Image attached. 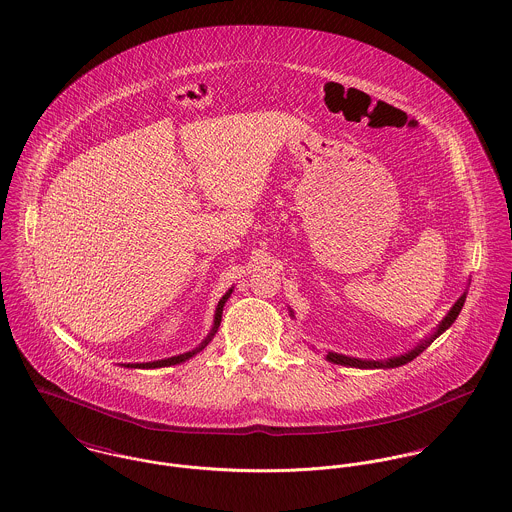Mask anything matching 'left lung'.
<instances>
[{
    "instance_id": "left-lung-1",
    "label": "left lung",
    "mask_w": 512,
    "mask_h": 512,
    "mask_svg": "<svg viewBox=\"0 0 512 512\" xmlns=\"http://www.w3.org/2000/svg\"><path fill=\"white\" fill-rule=\"evenodd\" d=\"M463 303H465V293L457 299V303L451 307V311L445 315V319L441 321V325L438 327V331L434 333V337H430L428 341H424L422 345H418L414 351H410V353H406V355H400V357H394V359H388L386 363H378V361H359V359H351V357H343V355H337V353H329L327 355V359L331 361V363H335V365H347V366H359V368H380V366H402L406 365V363H410V361H414L438 335H441L455 319H457V315H459V311H461V307H463Z\"/></svg>"
}]
</instances>
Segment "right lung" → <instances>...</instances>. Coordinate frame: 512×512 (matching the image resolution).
I'll list each match as a JSON object with an SVG mask.
<instances>
[{
	"label": "right lung",
	"instance_id": "1",
	"mask_svg": "<svg viewBox=\"0 0 512 512\" xmlns=\"http://www.w3.org/2000/svg\"><path fill=\"white\" fill-rule=\"evenodd\" d=\"M228 295L230 292L226 293L222 299L219 301V307H217V313H215V327H213V333L203 341V345L199 347V349H195V351H189V353H185V355H179V357H171V359H163V361H153V363H140V365H126L132 366V368H157V366H171V365H179V363H183V361H187V359H191L193 355H197L201 349H205V345L211 341V337L217 333V329H219L220 325V317H222V307H224V301L228 299Z\"/></svg>",
	"mask_w": 512,
	"mask_h": 512
}]
</instances>
